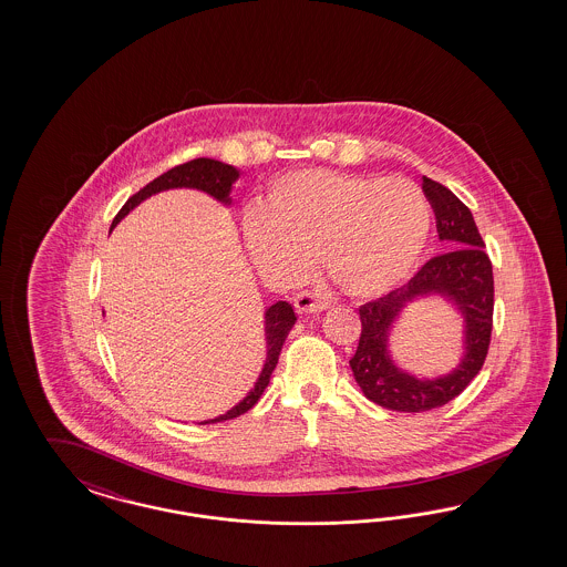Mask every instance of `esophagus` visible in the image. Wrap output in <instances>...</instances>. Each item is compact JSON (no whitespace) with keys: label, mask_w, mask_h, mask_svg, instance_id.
<instances>
[{"label":"esophagus","mask_w":567,"mask_h":567,"mask_svg":"<svg viewBox=\"0 0 567 567\" xmlns=\"http://www.w3.org/2000/svg\"><path fill=\"white\" fill-rule=\"evenodd\" d=\"M330 306L327 297H318L311 292H299L295 297V309L299 313H316V311H324Z\"/></svg>","instance_id":"34e87169"}]
</instances>
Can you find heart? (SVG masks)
Listing matches in <instances>:
<instances>
[{"instance_id": "b5f03b06", "label": "heart", "mask_w": 567, "mask_h": 567, "mask_svg": "<svg viewBox=\"0 0 567 567\" xmlns=\"http://www.w3.org/2000/svg\"><path fill=\"white\" fill-rule=\"evenodd\" d=\"M430 228L429 197L410 178L295 171L276 178L266 207L245 216L243 237L270 280L301 278L320 251L347 295L372 299L412 275Z\"/></svg>"}]
</instances>
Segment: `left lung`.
<instances>
[{"instance_id":"8db88e82","label":"left lung","mask_w":567,"mask_h":567,"mask_svg":"<svg viewBox=\"0 0 567 567\" xmlns=\"http://www.w3.org/2000/svg\"><path fill=\"white\" fill-rule=\"evenodd\" d=\"M422 189L434 209L439 239L449 251L429 259L408 285L361 306L360 344L349 360L363 395L393 412H429L460 395L481 372L493 330V264L472 212L432 178L424 176ZM430 293L445 296L463 313L465 355L449 375L417 379L395 365L388 341L400 311Z\"/></svg>"}]
</instances>
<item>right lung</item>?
<instances>
[{
  "label": "right lung",
  "mask_w": 567,
  "mask_h": 567,
  "mask_svg": "<svg viewBox=\"0 0 567 567\" xmlns=\"http://www.w3.org/2000/svg\"><path fill=\"white\" fill-rule=\"evenodd\" d=\"M240 172L235 166H228L218 159H209V157H197L190 159L187 164L174 166L172 171L164 172L162 176L154 178L150 185H145L143 189L135 193L124 206L121 212L116 214V218L112 220V228L121 223L122 218L133 212L135 207L145 202L147 197H152L155 193L168 189H197L204 190L209 197H214L216 202H220L224 206H230V190L233 185L237 183ZM110 228V230H112ZM264 330H266V361L261 368L258 382L254 384V389L247 393V396L239 401L233 410L214 417V420H206L202 424H216V422H224V420H233L239 417L245 412H249L259 401L261 393L266 391V386L270 384V377L275 372L276 363H278V355L280 349L285 344V339L289 337L291 328L297 322V316L292 311L291 303L287 301H276L275 306L266 309L264 313Z\"/></svg>",
  "instance_id": "add662e5"
}]
</instances>
